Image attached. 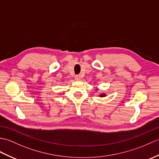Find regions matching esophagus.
Here are the masks:
<instances>
[{
  "instance_id": "34e87169",
  "label": "esophagus",
  "mask_w": 159,
  "mask_h": 159,
  "mask_svg": "<svg viewBox=\"0 0 159 159\" xmlns=\"http://www.w3.org/2000/svg\"><path fill=\"white\" fill-rule=\"evenodd\" d=\"M75 80H81L80 76H79V75L76 76H75Z\"/></svg>"
}]
</instances>
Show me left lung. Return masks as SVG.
<instances>
[{"label": "left lung", "mask_w": 159, "mask_h": 159, "mask_svg": "<svg viewBox=\"0 0 159 159\" xmlns=\"http://www.w3.org/2000/svg\"><path fill=\"white\" fill-rule=\"evenodd\" d=\"M99 96L101 97V98L105 97V96H106V94H105V93H102V94H100V95H99Z\"/></svg>", "instance_id": "1"}]
</instances>
